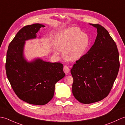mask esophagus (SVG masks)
<instances>
[{"mask_svg": "<svg viewBox=\"0 0 125 125\" xmlns=\"http://www.w3.org/2000/svg\"><path fill=\"white\" fill-rule=\"evenodd\" d=\"M63 71H64V72L65 73L66 75L69 74L70 73V68L68 67L67 66H65L64 67H63Z\"/></svg>", "mask_w": 125, "mask_h": 125, "instance_id": "1", "label": "esophagus"}]
</instances>
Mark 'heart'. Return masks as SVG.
<instances>
[{
    "mask_svg": "<svg viewBox=\"0 0 125 125\" xmlns=\"http://www.w3.org/2000/svg\"><path fill=\"white\" fill-rule=\"evenodd\" d=\"M89 38L77 27H69L58 35L56 46L58 50L64 51L65 59L74 62L80 59L88 47Z\"/></svg>",
    "mask_w": 125,
    "mask_h": 125,
    "instance_id": "heart-1",
    "label": "heart"
}]
</instances>
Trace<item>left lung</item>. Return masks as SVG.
<instances>
[{
  "label": "left lung",
  "mask_w": 125,
  "mask_h": 125,
  "mask_svg": "<svg viewBox=\"0 0 125 125\" xmlns=\"http://www.w3.org/2000/svg\"><path fill=\"white\" fill-rule=\"evenodd\" d=\"M90 24L97 30L95 42L71 70L73 94L80 103L87 104L108 95L120 67L118 48L108 32L100 25Z\"/></svg>",
  "instance_id": "left-lung-1"
}]
</instances>
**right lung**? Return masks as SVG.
<instances>
[{
	"label": "right lung",
	"instance_id": "1",
	"mask_svg": "<svg viewBox=\"0 0 125 125\" xmlns=\"http://www.w3.org/2000/svg\"><path fill=\"white\" fill-rule=\"evenodd\" d=\"M45 25L34 24L19 30L9 44L6 72L11 87L19 99L32 105L47 104L54 93L55 85L65 77L63 65L35 58L28 62L24 57L25 41L37 38Z\"/></svg>",
	"mask_w": 125,
	"mask_h": 125
}]
</instances>
